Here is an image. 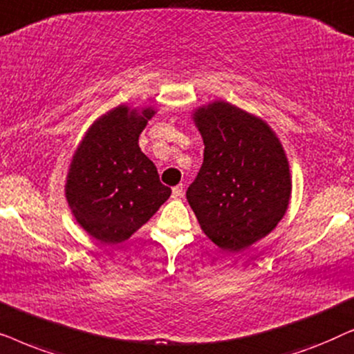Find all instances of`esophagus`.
<instances>
[{"label": "esophagus", "instance_id": "esophagus-1", "mask_svg": "<svg viewBox=\"0 0 354 354\" xmlns=\"http://www.w3.org/2000/svg\"><path fill=\"white\" fill-rule=\"evenodd\" d=\"M183 195V185H176L172 188V198H180Z\"/></svg>", "mask_w": 354, "mask_h": 354}]
</instances>
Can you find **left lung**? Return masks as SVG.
I'll list each match as a JSON object with an SVG mask.
<instances>
[{
  "instance_id": "obj_1",
  "label": "left lung",
  "mask_w": 354,
  "mask_h": 354,
  "mask_svg": "<svg viewBox=\"0 0 354 354\" xmlns=\"http://www.w3.org/2000/svg\"><path fill=\"white\" fill-rule=\"evenodd\" d=\"M205 159L187 190L201 229L240 251L269 234L287 211L292 182L282 145L263 120L224 101L195 113Z\"/></svg>"
}]
</instances>
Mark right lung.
<instances>
[{"mask_svg": "<svg viewBox=\"0 0 354 354\" xmlns=\"http://www.w3.org/2000/svg\"><path fill=\"white\" fill-rule=\"evenodd\" d=\"M153 114L125 106L109 111L91 125L72 159L67 201L77 222L103 243L127 240L171 196L138 147Z\"/></svg>", "mask_w": 354, "mask_h": 354, "instance_id": "right-lung-1", "label": "right lung"}]
</instances>
